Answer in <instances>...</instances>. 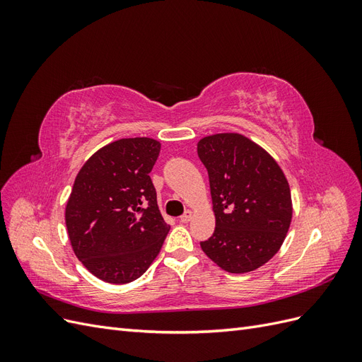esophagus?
I'll return each instance as SVG.
<instances>
[{"instance_id": "1", "label": "esophagus", "mask_w": 362, "mask_h": 362, "mask_svg": "<svg viewBox=\"0 0 362 362\" xmlns=\"http://www.w3.org/2000/svg\"><path fill=\"white\" fill-rule=\"evenodd\" d=\"M192 216H193V211H192V210H187V211H185V213L180 217V221H181L182 223H187V222L192 221Z\"/></svg>"}]
</instances>
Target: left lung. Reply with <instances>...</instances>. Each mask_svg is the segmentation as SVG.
Listing matches in <instances>:
<instances>
[{
	"mask_svg": "<svg viewBox=\"0 0 362 362\" xmlns=\"http://www.w3.org/2000/svg\"><path fill=\"white\" fill-rule=\"evenodd\" d=\"M208 170L216 229L201 242L206 257L229 273L261 267L279 250L291 222L286 175L267 152L235 133L199 140Z\"/></svg>",
	"mask_w": 362,
	"mask_h": 362,
	"instance_id": "1",
	"label": "left lung"
}]
</instances>
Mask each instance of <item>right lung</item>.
Returning a JSON list of instances; mask_svg holds the SVG:
<instances>
[{"label":"right lung","mask_w":362,"mask_h":362,"mask_svg":"<svg viewBox=\"0 0 362 362\" xmlns=\"http://www.w3.org/2000/svg\"><path fill=\"white\" fill-rule=\"evenodd\" d=\"M158 154L154 139H120L76 175L64 216L69 240L84 267L105 282L140 278L169 233L149 177Z\"/></svg>","instance_id":"add662e5"}]
</instances>
